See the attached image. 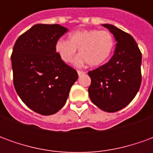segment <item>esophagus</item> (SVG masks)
Returning <instances> with one entry per match:
<instances>
[{"label": "esophagus", "mask_w": 153, "mask_h": 153, "mask_svg": "<svg viewBox=\"0 0 153 153\" xmlns=\"http://www.w3.org/2000/svg\"><path fill=\"white\" fill-rule=\"evenodd\" d=\"M77 73H78V74H79V76H81V75L84 74H85V72H83V71H81V70H78V71H77Z\"/></svg>", "instance_id": "obj_1"}]
</instances>
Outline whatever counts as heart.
Instances as JSON below:
<instances>
[{"mask_svg": "<svg viewBox=\"0 0 153 153\" xmlns=\"http://www.w3.org/2000/svg\"><path fill=\"white\" fill-rule=\"evenodd\" d=\"M115 46V40L109 31L98 29H80L72 32L69 40L60 39L55 44V50L65 63L72 62L79 49V56L76 64L88 63L98 66L109 59Z\"/></svg>", "mask_w": 153, "mask_h": 153, "instance_id": "1", "label": "heart"}]
</instances>
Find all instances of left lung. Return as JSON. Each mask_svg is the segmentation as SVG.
I'll return each mask as SVG.
<instances>
[{"label":"left lung","mask_w":153,"mask_h":153,"mask_svg":"<svg viewBox=\"0 0 153 153\" xmlns=\"http://www.w3.org/2000/svg\"><path fill=\"white\" fill-rule=\"evenodd\" d=\"M115 38V53L111 60L88 72L91 101L106 112H115L130 103L141 85L142 54L131 35L112 25L105 24Z\"/></svg>","instance_id":"left-lung-1"}]
</instances>
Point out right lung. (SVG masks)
Returning a JSON list of instances; mask_svg holds the SVG:
<instances>
[{
    "label": "right lung",
    "mask_w": 153,
    "mask_h": 153,
    "mask_svg": "<svg viewBox=\"0 0 153 153\" xmlns=\"http://www.w3.org/2000/svg\"><path fill=\"white\" fill-rule=\"evenodd\" d=\"M68 31L60 25H33L19 36L11 55L16 93L26 106L43 115L58 112L66 102L78 74L55 50Z\"/></svg>",
    "instance_id": "add662e5"
}]
</instances>
